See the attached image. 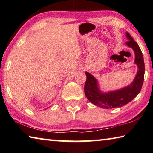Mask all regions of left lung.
Wrapping results in <instances>:
<instances>
[{"label": "left lung", "mask_w": 153, "mask_h": 153, "mask_svg": "<svg viewBox=\"0 0 153 153\" xmlns=\"http://www.w3.org/2000/svg\"><path fill=\"white\" fill-rule=\"evenodd\" d=\"M126 36L128 41L126 44L134 50L135 53L134 63L138 67L135 79L130 85L121 90L107 93L102 92L98 88L97 80L95 77L88 72H86L87 79L84 85L85 94L90 102L99 107L112 108L122 107L131 102L142 89L145 71L143 55L138 44L128 32L126 33Z\"/></svg>", "instance_id": "left-lung-1"}]
</instances>
